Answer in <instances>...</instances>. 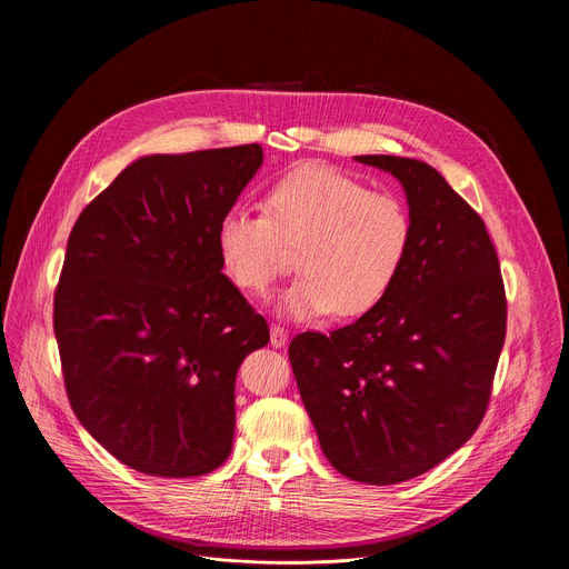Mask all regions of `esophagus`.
Masks as SVG:
<instances>
[{"mask_svg":"<svg viewBox=\"0 0 569 569\" xmlns=\"http://www.w3.org/2000/svg\"><path fill=\"white\" fill-rule=\"evenodd\" d=\"M269 341H272L274 348L286 346V341H288V330H283L281 325H272V330H269Z\"/></svg>","mask_w":569,"mask_h":569,"instance_id":"esophagus-1","label":"esophagus"}]
</instances>
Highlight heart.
Here are the masks:
<instances>
[{
	"mask_svg": "<svg viewBox=\"0 0 569 569\" xmlns=\"http://www.w3.org/2000/svg\"><path fill=\"white\" fill-rule=\"evenodd\" d=\"M264 212L230 207L217 223V251L228 279L262 297L290 264L297 277L281 295L288 318L337 311L343 318L376 309L397 283L410 256L415 221L392 191H369L357 179L302 166L267 189Z\"/></svg>",
	"mask_w": 569,
	"mask_h": 569,
	"instance_id": "heart-1",
	"label": "heart"
}]
</instances>
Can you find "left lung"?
<instances>
[{"instance_id":"obj_1","label":"left lung","mask_w":569,"mask_h":569,"mask_svg":"<svg viewBox=\"0 0 569 569\" xmlns=\"http://www.w3.org/2000/svg\"><path fill=\"white\" fill-rule=\"evenodd\" d=\"M355 159L401 182L415 221L410 256L376 309L330 335H297L288 357L327 461L385 487L431 470L480 427L507 300L485 221L436 168Z\"/></svg>"}]
</instances>
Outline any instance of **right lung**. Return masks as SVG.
Listing matches in <instances>:
<instances>
[{
	"instance_id": "add662e5",
	"label": "right lung",
	"mask_w": 569,
	"mask_h": 569,
	"mask_svg": "<svg viewBox=\"0 0 569 569\" xmlns=\"http://www.w3.org/2000/svg\"><path fill=\"white\" fill-rule=\"evenodd\" d=\"M260 144L133 161L78 217L54 337L80 425L129 468L196 477L232 450L234 378L269 327L221 272L217 223Z\"/></svg>"
}]
</instances>
